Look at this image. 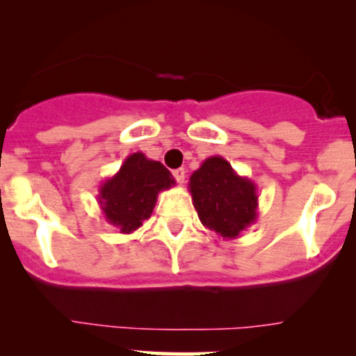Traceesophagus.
I'll list each match as a JSON object with an SVG mask.
<instances>
[{
	"mask_svg": "<svg viewBox=\"0 0 356 356\" xmlns=\"http://www.w3.org/2000/svg\"><path fill=\"white\" fill-rule=\"evenodd\" d=\"M172 174H174L175 181H177L179 184H184V181H186V170L184 169H175Z\"/></svg>",
	"mask_w": 356,
	"mask_h": 356,
	"instance_id": "1",
	"label": "esophagus"
}]
</instances>
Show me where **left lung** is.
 I'll return each mask as SVG.
<instances>
[{
	"instance_id": "8db88e82",
	"label": "left lung",
	"mask_w": 356,
	"mask_h": 356,
	"mask_svg": "<svg viewBox=\"0 0 356 356\" xmlns=\"http://www.w3.org/2000/svg\"><path fill=\"white\" fill-rule=\"evenodd\" d=\"M192 204L206 229L236 239L257 219V191L220 155L207 157L189 179Z\"/></svg>"
}]
</instances>
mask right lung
Instances as JSON below:
<instances>
[{"instance_id": "1", "label": "right lung", "mask_w": 356, "mask_h": 356, "mask_svg": "<svg viewBox=\"0 0 356 356\" xmlns=\"http://www.w3.org/2000/svg\"><path fill=\"white\" fill-rule=\"evenodd\" d=\"M172 186V174L161 162L136 152L125 159L115 175L100 184L97 202L108 224L130 234L150 218L159 192Z\"/></svg>"}]
</instances>
